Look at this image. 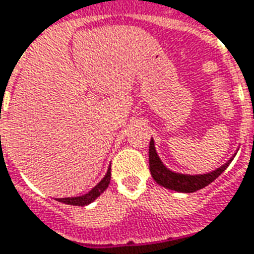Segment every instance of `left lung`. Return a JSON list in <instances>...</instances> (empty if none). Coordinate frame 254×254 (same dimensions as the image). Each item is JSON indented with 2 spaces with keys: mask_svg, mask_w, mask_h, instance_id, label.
<instances>
[{
  "mask_svg": "<svg viewBox=\"0 0 254 254\" xmlns=\"http://www.w3.org/2000/svg\"><path fill=\"white\" fill-rule=\"evenodd\" d=\"M232 161V158L228 163H225L222 167L217 168L213 172H208L204 175H185V174H177L172 172L168 168H165V165L161 163V160L158 158L154 147V140H150L149 147V165L151 177L160 186H164L171 190H177L182 193H192L196 190H200L207 185H210L214 179L221 175L224 171L227 170L229 164Z\"/></svg>",
  "mask_w": 254,
  "mask_h": 254,
  "instance_id": "1",
  "label": "left lung"
}]
</instances>
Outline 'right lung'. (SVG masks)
I'll list each match as a JSON object with an SVG mask.
<instances>
[{
	"label": "right lung",
	"mask_w": 254,
	"mask_h": 254,
	"mask_svg": "<svg viewBox=\"0 0 254 254\" xmlns=\"http://www.w3.org/2000/svg\"><path fill=\"white\" fill-rule=\"evenodd\" d=\"M110 181H111V171L108 170L107 171V175L101 179V182H100L98 185L94 186L89 193H86V194H83V196H76V197L58 199V201L65 203V204H70V206H87V204H90L91 201H94V200L97 199L98 196H100V194H101V193L104 192L105 189L108 188V185H110Z\"/></svg>",
	"instance_id": "add662e5"
}]
</instances>
